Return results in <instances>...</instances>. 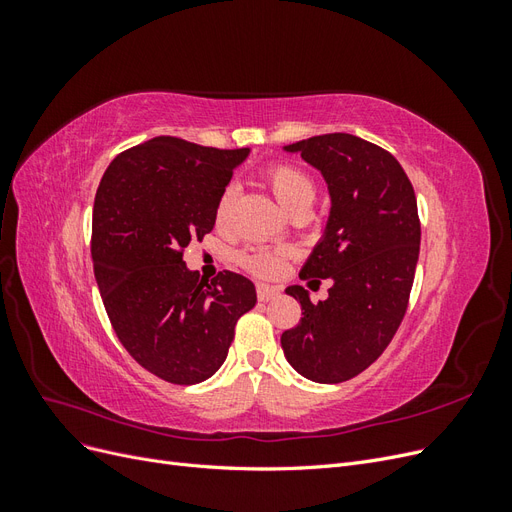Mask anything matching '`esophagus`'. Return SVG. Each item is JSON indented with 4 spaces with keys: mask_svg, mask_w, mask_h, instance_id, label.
<instances>
[{
    "mask_svg": "<svg viewBox=\"0 0 512 512\" xmlns=\"http://www.w3.org/2000/svg\"><path fill=\"white\" fill-rule=\"evenodd\" d=\"M256 294H258V301H271L275 297H280V288L269 286V284H258Z\"/></svg>",
    "mask_w": 512,
    "mask_h": 512,
    "instance_id": "1",
    "label": "esophagus"
}]
</instances>
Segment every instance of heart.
<instances>
[{"instance_id":"obj_1","label":"heart","mask_w":512,"mask_h":512,"mask_svg":"<svg viewBox=\"0 0 512 512\" xmlns=\"http://www.w3.org/2000/svg\"><path fill=\"white\" fill-rule=\"evenodd\" d=\"M267 185L271 188L273 196L290 215L299 213V211H309V207L314 205L316 198V183L312 181L305 170L292 166V164H273L265 173ZM232 200H235V188H226L220 194L218 205H215V220L218 224L226 222ZM243 267H247L254 273L260 275H275L282 269L284 256L280 252H269V250H252L245 252L241 256Z\"/></svg>"}]
</instances>
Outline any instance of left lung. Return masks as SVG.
<instances>
[{"label": "left lung", "instance_id": "1", "mask_svg": "<svg viewBox=\"0 0 512 512\" xmlns=\"http://www.w3.org/2000/svg\"><path fill=\"white\" fill-rule=\"evenodd\" d=\"M320 170L331 211L299 277L331 280L329 297L312 301L288 286L303 318L282 333L286 361L312 382L359 376L391 344L408 309L421 247L414 188L382 147L335 132L286 145Z\"/></svg>", "mask_w": 512, "mask_h": 512}]
</instances>
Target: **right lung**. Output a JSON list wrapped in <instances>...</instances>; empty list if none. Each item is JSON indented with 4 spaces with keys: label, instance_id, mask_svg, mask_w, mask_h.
<instances>
[{
    "label": "right lung",
    "instance_id": "right-lung-1",
    "mask_svg": "<svg viewBox=\"0 0 512 512\" xmlns=\"http://www.w3.org/2000/svg\"><path fill=\"white\" fill-rule=\"evenodd\" d=\"M250 149L156 136L119 156L98 185L91 258L108 320L132 359L166 382L198 384L226 361L237 320L256 305L247 277L211 284L183 262Z\"/></svg>",
    "mask_w": 512,
    "mask_h": 512
}]
</instances>
